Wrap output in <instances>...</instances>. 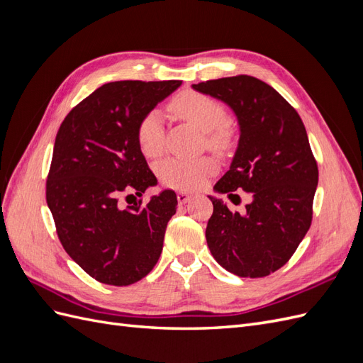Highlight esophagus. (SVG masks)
Segmentation results:
<instances>
[{
    "label": "esophagus",
    "mask_w": 363,
    "mask_h": 363,
    "mask_svg": "<svg viewBox=\"0 0 363 363\" xmlns=\"http://www.w3.org/2000/svg\"><path fill=\"white\" fill-rule=\"evenodd\" d=\"M177 200H179V203H180V204H186V203H188V201L191 200V195H189L188 192L182 191V192H179V194H177Z\"/></svg>",
    "instance_id": "obj_1"
}]
</instances>
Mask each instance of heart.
<instances>
[{"label": "heart", "mask_w": 363, "mask_h": 363, "mask_svg": "<svg viewBox=\"0 0 363 363\" xmlns=\"http://www.w3.org/2000/svg\"><path fill=\"white\" fill-rule=\"evenodd\" d=\"M168 111L182 121L204 131L206 145L219 155L235 147L236 131L228 123L225 106L216 98L199 92L183 91L168 104ZM136 142L147 157H157L163 151V125L156 111L145 113L136 125ZM216 171V162L211 157L177 159L171 157L159 167L163 184L180 191L199 189L207 175Z\"/></svg>", "instance_id": "b5f03b06"}]
</instances>
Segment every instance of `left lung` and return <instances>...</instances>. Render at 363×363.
Instances as JSON below:
<instances>
[{"label": "left lung", "instance_id": "1", "mask_svg": "<svg viewBox=\"0 0 363 363\" xmlns=\"http://www.w3.org/2000/svg\"><path fill=\"white\" fill-rule=\"evenodd\" d=\"M194 89L227 103L240 127L232 167L215 189L230 199L242 189L252 199L239 213L211 196L207 245L235 276L267 277L292 257L312 224L318 164L304 124L274 87L256 77H224Z\"/></svg>", "mask_w": 363, "mask_h": 363}]
</instances>
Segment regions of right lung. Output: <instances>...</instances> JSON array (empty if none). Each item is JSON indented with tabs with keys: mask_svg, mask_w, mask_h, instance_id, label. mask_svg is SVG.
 <instances>
[{
	"mask_svg": "<svg viewBox=\"0 0 363 363\" xmlns=\"http://www.w3.org/2000/svg\"><path fill=\"white\" fill-rule=\"evenodd\" d=\"M180 80L112 82L63 119L47 177V203L60 244L92 279L128 286L155 268L177 208L174 191L124 207L157 183L136 142L139 119ZM130 204V203H128Z\"/></svg>",
	"mask_w": 363,
	"mask_h": 363,
	"instance_id": "add662e5",
	"label": "right lung"
}]
</instances>
